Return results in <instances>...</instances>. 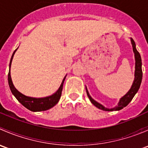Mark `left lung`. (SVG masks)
<instances>
[{
  "label": "left lung",
  "instance_id": "1",
  "mask_svg": "<svg viewBox=\"0 0 148 148\" xmlns=\"http://www.w3.org/2000/svg\"><path fill=\"white\" fill-rule=\"evenodd\" d=\"M131 42H132V48H133V51L135 53V80H134L133 84L132 85V87L130 89L129 92L120 99V102L118 103V105L117 107H114V108L112 109H107L105 108L104 107H103L102 104H100L99 103L97 102L96 101L94 100L91 96L89 95V92H88L87 89L86 87V94H87L88 97H89V99H90L91 102L94 104L95 106H96L97 108L100 109V110H104V111H116V110H120L122 108H124L125 107H126L130 102L132 101V99H133L134 96L135 95V94L138 92L139 88H140V84L142 82V78H143V71H142V60H141V56H140V53L138 51V50L136 49L135 47V43L134 41V40L132 38H131Z\"/></svg>",
  "mask_w": 148,
  "mask_h": 148
}]
</instances>
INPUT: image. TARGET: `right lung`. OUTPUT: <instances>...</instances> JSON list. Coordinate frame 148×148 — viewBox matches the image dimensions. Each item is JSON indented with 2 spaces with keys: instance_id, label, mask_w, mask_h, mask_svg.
Here are the masks:
<instances>
[{
  "instance_id": "add662e5",
  "label": "right lung",
  "mask_w": 148,
  "mask_h": 148,
  "mask_svg": "<svg viewBox=\"0 0 148 148\" xmlns=\"http://www.w3.org/2000/svg\"><path fill=\"white\" fill-rule=\"evenodd\" d=\"M17 50V49L14 51L13 55L11 56V59H10V69L9 72H8V84H9L10 89L11 92L13 93V95L16 97V99H18L19 102L21 104H23L25 107L28 109V110H31L33 112H40V111H45V110H49L51 107H53V106L56 105L57 104L58 102L59 101L61 96H62V89H63V84L64 82V79L62 81V84H61L60 87L58 89L57 92L55 94H53V95L50 97H44V98H33V97H26L25 95H22L21 92H19L17 89L15 88V86H13V82H12L11 77H10V65H11L12 59H13V55H14L15 52Z\"/></svg>"
}]
</instances>
